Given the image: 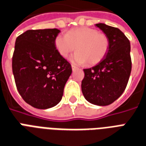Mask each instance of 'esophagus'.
Instances as JSON below:
<instances>
[{
  "label": "esophagus",
  "instance_id": "34e87169",
  "mask_svg": "<svg viewBox=\"0 0 146 146\" xmlns=\"http://www.w3.org/2000/svg\"><path fill=\"white\" fill-rule=\"evenodd\" d=\"M72 70H73V71H74V70H75L77 68V67L76 66H75V65H72Z\"/></svg>",
  "mask_w": 146,
  "mask_h": 146
}]
</instances>
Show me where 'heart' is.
<instances>
[{
  "mask_svg": "<svg viewBox=\"0 0 146 146\" xmlns=\"http://www.w3.org/2000/svg\"><path fill=\"white\" fill-rule=\"evenodd\" d=\"M109 44L106 35L89 27L72 30L67 35L61 33L55 39V48L62 57L66 58L76 48L78 51L70 60L80 65H94L100 62L107 55Z\"/></svg>",
  "mask_w": 146,
  "mask_h": 146,
  "instance_id": "1",
  "label": "heart"
}]
</instances>
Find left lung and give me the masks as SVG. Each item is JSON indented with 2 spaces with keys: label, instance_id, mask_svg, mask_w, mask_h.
I'll use <instances>...</instances> for the list:
<instances>
[{
  "label": "left lung",
  "instance_id": "8db88e82",
  "mask_svg": "<svg viewBox=\"0 0 146 146\" xmlns=\"http://www.w3.org/2000/svg\"><path fill=\"white\" fill-rule=\"evenodd\" d=\"M109 39L104 58L94 67L84 69L81 91L92 104L107 106L123 93L132 69L130 42L121 30L105 23H97Z\"/></svg>",
  "mask_w": 146,
  "mask_h": 146
}]
</instances>
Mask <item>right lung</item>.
Instances as JSON below:
<instances>
[{"label": "right lung", "instance_id": "1", "mask_svg": "<svg viewBox=\"0 0 146 146\" xmlns=\"http://www.w3.org/2000/svg\"><path fill=\"white\" fill-rule=\"evenodd\" d=\"M58 29L27 30L17 38L12 69L23 99L37 109L55 107L72 74L70 63L56 50Z\"/></svg>", "mask_w": 146, "mask_h": 146}]
</instances>
